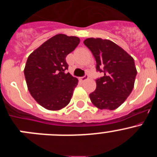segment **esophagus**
<instances>
[{
  "instance_id": "34e87169",
  "label": "esophagus",
  "mask_w": 157,
  "mask_h": 157,
  "mask_svg": "<svg viewBox=\"0 0 157 157\" xmlns=\"http://www.w3.org/2000/svg\"><path fill=\"white\" fill-rule=\"evenodd\" d=\"M88 78H89V75H86L85 76H83V77L80 78V81H81V82H85V81H86V80L88 79Z\"/></svg>"
}]
</instances>
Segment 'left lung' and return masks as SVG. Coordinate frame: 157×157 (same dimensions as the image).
I'll return each mask as SVG.
<instances>
[{
  "label": "left lung",
  "instance_id": "left-lung-1",
  "mask_svg": "<svg viewBox=\"0 0 157 157\" xmlns=\"http://www.w3.org/2000/svg\"><path fill=\"white\" fill-rule=\"evenodd\" d=\"M84 44L95 58L97 71L104 74L96 80L97 88L90 94L91 102L99 109H116L134 88L137 75L134 59L110 40L90 37Z\"/></svg>",
  "mask_w": 157,
  "mask_h": 157
}]
</instances>
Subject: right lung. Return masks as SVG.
Returning <instances> with one entry per match:
<instances>
[{"label": "right lung", "instance_id": "obj_1", "mask_svg": "<svg viewBox=\"0 0 157 157\" xmlns=\"http://www.w3.org/2000/svg\"><path fill=\"white\" fill-rule=\"evenodd\" d=\"M75 36L59 34L36 48L28 56L24 75L30 95L43 108L58 111L70 102L78 80L65 73L66 56L79 44Z\"/></svg>", "mask_w": 157, "mask_h": 157}]
</instances>
